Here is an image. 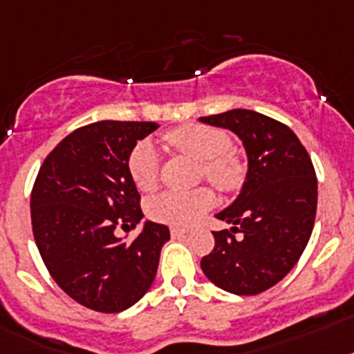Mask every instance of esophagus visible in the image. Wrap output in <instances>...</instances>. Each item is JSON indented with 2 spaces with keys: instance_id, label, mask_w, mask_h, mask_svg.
I'll use <instances>...</instances> for the list:
<instances>
[{
  "instance_id": "obj_1",
  "label": "esophagus",
  "mask_w": 354,
  "mask_h": 354,
  "mask_svg": "<svg viewBox=\"0 0 354 354\" xmlns=\"http://www.w3.org/2000/svg\"><path fill=\"white\" fill-rule=\"evenodd\" d=\"M187 234L185 229H180V227H171V236L172 238H183Z\"/></svg>"
}]
</instances>
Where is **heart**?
I'll return each instance as SVG.
<instances>
[{
	"mask_svg": "<svg viewBox=\"0 0 354 354\" xmlns=\"http://www.w3.org/2000/svg\"><path fill=\"white\" fill-rule=\"evenodd\" d=\"M165 142L200 162V176L207 178L223 192H234L243 185L247 176L245 162L231 151V138L222 129L207 125H182L165 134ZM127 171L132 183L143 192H151L160 182V156L149 142L138 143L127 160ZM214 203V192L209 187L194 191H165L151 198L145 205L147 216L154 222L174 227L194 223L205 209Z\"/></svg>",
	"mask_w": 354,
	"mask_h": 354,
	"instance_id": "heart-1",
	"label": "heart"
}]
</instances>
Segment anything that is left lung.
Here are the masks:
<instances>
[{
	"mask_svg": "<svg viewBox=\"0 0 354 354\" xmlns=\"http://www.w3.org/2000/svg\"><path fill=\"white\" fill-rule=\"evenodd\" d=\"M202 122L236 132L249 156L242 194L216 214L232 227L212 232L202 271L223 291L258 295L291 271L311 238L317 172L297 134L266 114L234 109Z\"/></svg>",
	"mask_w": 354,
	"mask_h": 354,
	"instance_id": "8db88e82",
	"label": "left lung"
}]
</instances>
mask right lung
<instances>
[{"label":"right lung","mask_w":354,"mask_h":354,"mask_svg":"<svg viewBox=\"0 0 354 354\" xmlns=\"http://www.w3.org/2000/svg\"><path fill=\"white\" fill-rule=\"evenodd\" d=\"M154 122H96L50 151L30 194L32 234L57 286L77 304L120 313L149 291L169 227L147 222L132 242L116 236L142 220L140 192L127 171L138 140Z\"/></svg>","instance_id":"right-lung-1"}]
</instances>
